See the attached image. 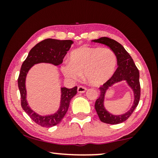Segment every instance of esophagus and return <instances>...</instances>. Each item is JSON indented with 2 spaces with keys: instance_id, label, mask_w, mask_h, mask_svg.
I'll return each instance as SVG.
<instances>
[{
  "instance_id": "1",
  "label": "esophagus",
  "mask_w": 158,
  "mask_h": 158,
  "mask_svg": "<svg viewBox=\"0 0 158 158\" xmlns=\"http://www.w3.org/2000/svg\"><path fill=\"white\" fill-rule=\"evenodd\" d=\"M86 90H87V88L84 87V86L80 85L78 86V88H77V92L82 93V94H83V93H85L86 91Z\"/></svg>"
}]
</instances>
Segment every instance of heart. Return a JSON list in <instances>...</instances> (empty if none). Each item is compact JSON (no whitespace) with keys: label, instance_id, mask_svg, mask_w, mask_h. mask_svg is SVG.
<instances>
[{"label":"heart","instance_id":"1","mask_svg":"<svg viewBox=\"0 0 158 158\" xmlns=\"http://www.w3.org/2000/svg\"><path fill=\"white\" fill-rule=\"evenodd\" d=\"M116 54L109 48L83 47L72 52L69 63L62 66L64 76L72 81H78L82 74L92 85H100L112 77L116 70Z\"/></svg>","mask_w":158,"mask_h":158}]
</instances>
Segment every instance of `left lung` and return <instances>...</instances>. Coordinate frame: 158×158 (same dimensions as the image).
<instances>
[{
  "label": "left lung",
  "instance_id": "obj_1",
  "mask_svg": "<svg viewBox=\"0 0 158 158\" xmlns=\"http://www.w3.org/2000/svg\"><path fill=\"white\" fill-rule=\"evenodd\" d=\"M94 42L101 43L109 47L116 54L118 68L109 81L99 88L100 96L95 103V109L101 122L109 124H117L126 121L131 115L137 106L140 99L139 73L132 58L125 50L124 47L116 41L108 37H101L93 40ZM125 80L134 92V103L129 111L122 115H114L109 113L104 107V98L106 90L114 84Z\"/></svg>",
  "mask_w": 158,
  "mask_h": 158
}]
</instances>
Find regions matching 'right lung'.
Masks as SVG:
<instances>
[{
    "mask_svg": "<svg viewBox=\"0 0 158 158\" xmlns=\"http://www.w3.org/2000/svg\"><path fill=\"white\" fill-rule=\"evenodd\" d=\"M73 44L72 40H58L47 39L36 44L28 55L21 65L18 78V86L21 94V107L36 124L43 127H51L60 123L68 111L70 100L77 94V86L69 89L61 88V101L58 111L52 115L41 116L32 111L28 105L26 90V77L34 64L45 62L59 65L63 62L64 56Z\"/></svg>",
    "mask_w": 158,
    "mask_h": 158,
    "instance_id": "1",
    "label": "right lung"
}]
</instances>
